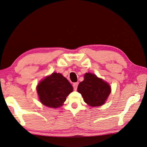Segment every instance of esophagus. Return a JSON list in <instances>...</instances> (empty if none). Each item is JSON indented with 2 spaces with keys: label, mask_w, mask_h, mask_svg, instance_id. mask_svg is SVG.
I'll return each mask as SVG.
<instances>
[{
  "label": "esophagus",
  "mask_w": 147,
  "mask_h": 147,
  "mask_svg": "<svg viewBox=\"0 0 147 147\" xmlns=\"http://www.w3.org/2000/svg\"><path fill=\"white\" fill-rule=\"evenodd\" d=\"M78 83H74L73 84V87H74V89L76 90L77 88H78Z\"/></svg>",
  "instance_id": "34e87169"
}]
</instances>
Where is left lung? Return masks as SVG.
<instances>
[{
    "label": "left lung",
    "mask_w": 147,
    "mask_h": 147,
    "mask_svg": "<svg viewBox=\"0 0 147 147\" xmlns=\"http://www.w3.org/2000/svg\"><path fill=\"white\" fill-rule=\"evenodd\" d=\"M78 91L88 105L98 107L104 104L111 89L109 84L102 79L94 74L86 73L84 80L79 84Z\"/></svg>",
    "instance_id": "1"
}]
</instances>
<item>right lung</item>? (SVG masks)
Wrapping results in <instances>:
<instances>
[{"instance_id":"add662e5","label":"right lung","mask_w":147,"mask_h":147,"mask_svg":"<svg viewBox=\"0 0 147 147\" xmlns=\"http://www.w3.org/2000/svg\"><path fill=\"white\" fill-rule=\"evenodd\" d=\"M40 102L47 107L62 106L73 86L66 78L59 73H53L38 83L36 88Z\"/></svg>"}]
</instances>
